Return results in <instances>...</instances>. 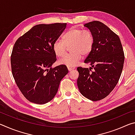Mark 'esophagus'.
Masks as SVG:
<instances>
[{
    "label": "esophagus",
    "mask_w": 135,
    "mask_h": 135,
    "mask_svg": "<svg viewBox=\"0 0 135 135\" xmlns=\"http://www.w3.org/2000/svg\"><path fill=\"white\" fill-rule=\"evenodd\" d=\"M67 68H68V71H71L74 70V69H75V67H68Z\"/></svg>",
    "instance_id": "1"
}]
</instances>
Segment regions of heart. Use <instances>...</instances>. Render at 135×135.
<instances>
[{"mask_svg":"<svg viewBox=\"0 0 135 135\" xmlns=\"http://www.w3.org/2000/svg\"><path fill=\"white\" fill-rule=\"evenodd\" d=\"M93 43V36L90 31L72 27L64 35L62 40H57L54 42L53 51L57 56L61 57L65 54L67 46L72 45L70 47L71 53L59 59L58 63L67 67H74L83 55H88L92 51Z\"/></svg>","mask_w":135,"mask_h":135,"instance_id":"obj_1","label":"heart"}]
</instances>
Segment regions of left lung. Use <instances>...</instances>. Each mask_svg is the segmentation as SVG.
Wrapping results in <instances>:
<instances>
[{
    "mask_svg": "<svg viewBox=\"0 0 135 135\" xmlns=\"http://www.w3.org/2000/svg\"><path fill=\"white\" fill-rule=\"evenodd\" d=\"M92 33L93 46L84 63L91 68L77 67V86L81 94L93 101L107 97L117 85L122 74L124 54L120 38L102 22L92 21L84 25Z\"/></svg>",
    "mask_w": 135,
    "mask_h": 135,
    "instance_id": "1",
    "label": "left lung"
}]
</instances>
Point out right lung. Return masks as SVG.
<instances>
[{
	"instance_id": "add662e5",
	"label": "right lung",
	"mask_w": 135,
	"mask_h": 135,
	"mask_svg": "<svg viewBox=\"0 0 135 135\" xmlns=\"http://www.w3.org/2000/svg\"><path fill=\"white\" fill-rule=\"evenodd\" d=\"M66 26L36 25L15 43L11 56L12 73L19 89L30 102L45 104L51 101L68 73L66 65L52 67L56 61L53 45Z\"/></svg>"
}]
</instances>
